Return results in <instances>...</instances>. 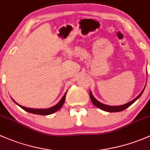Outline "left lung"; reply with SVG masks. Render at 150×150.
<instances>
[{"label":"left lung","mask_w":150,"mask_h":150,"mask_svg":"<svg viewBox=\"0 0 150 150\" xmlns=\"http://www.w3.org/2000/svg\"><path fill=\"white\" fill-rule=\"evenodd\" d=\"M144 89H145V87L144 88V89L142 90V92L141 93H140L139 95L137 97V98H136L135 99H134L132 101L129 102V103H126V104L122 105H119V106H110V105H107L103 104V103H101L100 102H99L98 100H97L95 98V97L92 95V92H89V96H90L91 100H92V103L94 104V105H95L96 107L99 108L103 110H105V111H107V112H120V111L126 109L128 107H129L130 105H132L133 103H134V102H135L136 100H137V99L139 98L140 96L142 95V93H143V92H144Z\"/></svg>","instance_id":"obj_1"}]
</instances>
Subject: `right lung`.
Instances as JSON below:
<instances>
[{"label": "right lung", "instance_id": "1", "mask_svg": "<svg viewBox=\"0 0 150 150\" xmlns=\"http://www.w3.org/2000/svg\"><path fill=\"white\" fill-rule=\"evenodd\" d=\"M66 92L65 93V95L63 96V98H61V100H60L59 103L58 104H56L55 105H54L53 107L50 108H47V109H35V108H26L24 107V106H21L20 105H18L16 102H15L14 100H13V101L16 103V105H18L20 108H21L23 110H24L25 111H27V112H30V113H33V114H38V115H50V114L53 113V112H56L58 111V110L61 108V107L64 105V102H65V99H66Z\"/></svg>", "mask_w": 150, "mask_h": 150}]
</instances>
